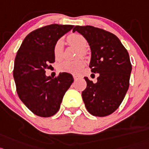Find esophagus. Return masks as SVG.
Masks as SVG:
<instances>
[{
    "instance_id": "34e87169",
    "label": "esophagus",
    "mask_w": 149,
    "mask_h": 149,
    "mask_svg": "<svg viewBox=\"0 0 149 149\" xmlns=\"http://www.w3.org/2000/svg\"><path fill=\"white\" fill-rule=\"evenodd\" d=\"M73 79H74V80H77L79 78V76H77V75H73Z\"/></svg>"
}]
</instances>
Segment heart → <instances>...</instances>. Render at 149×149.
Wrapping results in <instances>:
<instances>
[{
    "label": "heart",
    "instance_id": "b5f03b06",
    "mask_svg": "<svg viewBox=\"0 0 149 149\" xmlns=\"http://www.w3.org/2000/svg\"><path fill=\"white\" fill-rule=\"evenodd\" d=\"M67 42L79 49V52L82 55H86L85 49L88 46L86 39L79 33H72L67 38ZM53 54L56 61H61L64 54V44L61 40H58L54 45ZM84 66V61L82 59H77L75 61H64L58 64V70L62 73H69L76 74L78 73Z\"/></svg>",
    "mask_w": 149,
    "mask_h": 149
}]
</instances>
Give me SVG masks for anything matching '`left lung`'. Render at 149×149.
<instances>
[{
    "instance_id": "8db88e82",
    "label": "left lung",
    "mask_w": 149,
    "mask_h": 149,
    "mask_svg": "<svg viewBox=\"0 0 149 149\" xmlns=\"http://www.w3.org/2000/svg\"><path fill=\"white\" fill-rule=\"evenodd\" d=\"M89 43L91 59L89 67L99 73L97 82L85 77L87 87L82 97L87 110L94 116L112 114L121 105L128 90L132 65L129 54L115 34L93 26H76Z\"/></svg>"
}]
</instances>
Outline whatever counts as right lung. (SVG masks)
Instances as JSON below:
<instances>
[{"mask_svg":"<svg viewBox=\"0 0 149 149\" xmlns=\"http://www.w3.org/2000/svg\"><path fill=\"white\" fill-rule=\"evenodd\" d=\"M52 24L28 34L15 58L13 77L19 98L36 116L51 117L58 112L64 94L73 82L72 75L60 73L55 78L46 76L55 62L53 47L73 28Z\"/></svg>","mask_w":149,"mask_h":149,"instance_id":"add662e5","label":"right lung"}]
</instances>
